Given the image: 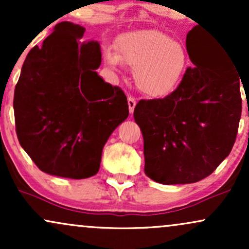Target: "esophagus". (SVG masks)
Wrapping results in <instances>:
<instances>
[{"label":"esophagus","instance_id":"1","mask_svg":"<svg viewBox=\"0 0 249 249\" xmlns=\"http://www.w3.org/2000/svg\"><path fill=\"white\" fill-rule=\"evenodd\" d=\"M127 104H128V110H130V113H133L134 111V107H136V98L132 96H128L127 97Z\"/></svg>","mask_w":249,"mask_h":249}]
</instances>
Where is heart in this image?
<instances>
[{"mask_svg":"<svg viewBox=\"0 0 249 249\" xmlns=\"http://www.w3.org/2000/svg\"><path fill=\"white\" fill-rule=\"evenodd\" d=\"M118 51V55L107 51V65L117 69L123 62L132 68L137 87L151 97H164L176 90L187 70L184 45L159 30L128 34L119 42Z\"/></svg>","mask_w":249,"mask_h":249,"instance_id":"1","label":"heart"}]
</instances>
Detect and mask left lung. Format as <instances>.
Listing matches in <instances>:
<instances>
[{"label":"left lung","instance_id":"1","mask_svg":"<svg viewBox=\"0 0 249 249\" xmlns=\"http://www.w3.org/2000/svg\"><path fill=\"white\" fill-rule=\"evenodd\" d=\"M198 37L193 30L187 34L196 67L187 68L176 90L165 98L142 99L134 107L144 138L145 174L159 184L206 178L231 153L238 134L241 78L221 45L200 44Z\"/></svg>","mask_w":249,"mask_h":249}]
</instances>
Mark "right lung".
Returning a JSON list of instances; mask_svg holds the SVG:
<instances>
[{"label": "right lung", "mask_w": 249, "mask_h": 249, "mask_svg": "<svg viewBox=\"0 0 249 249\" xmlns=\"http://www.w3.org/2000/svg\"><path fill=\"white\" fill-rule=\"evenodd\" d=\"M84 33L56 24L29 51L14 95L19 144L39 170L63 178L95 176L105 142L128 116L124 91L96 72L101 45L79 42Z\"/></svg>", "instance_id": "1"}]
</instances>
